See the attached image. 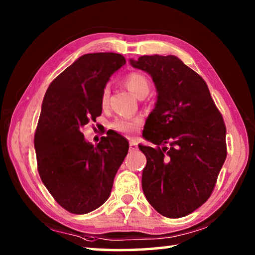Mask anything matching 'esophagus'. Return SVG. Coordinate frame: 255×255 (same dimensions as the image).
Wrapping results in <instances>:
<instances>
[{
  "label": "esophagus",
  "mask_w": 255,
  "mask_h": 255,
  "mask_svg": "<svg viewBox=\"0 0 255 255\" xmlns=\"http://www.w3.org/2000/svg\"><path fill=\"white\" fill-rule=\"evenodd\" d=\"M129 149H130V151H136L137 144H136L135 140H130V142H129Z\"/></svg>",
  "instance_id": "esophagus-1"
}]
</instances>
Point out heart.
Masks as SVG:
<instances>
[{
    "mask_svg": "<svg viewBox=\"0 0 255 255\" xmlns=\"http://www.w3.org/2000/svg\"><path fill=\"white\" fill-rule=\"evenodd\" d=\"M126 85L128 90L130 91L132 94L142 98V96H146L149 91V83L148 79L144 75L139 74V72H131L126 77ZM109 99V88L106 87L102 92V103L106 104ZM143 124V119L137 117V118H121L116 120L112 124V128L117 131L120 132H127V134H131L134 132L140 125Z\"/></svg>",
    "mask_w": 255,
    "mask_h": 255,
    "instance_id": "heart-1",
    "label": "heart"
}]
</instances>
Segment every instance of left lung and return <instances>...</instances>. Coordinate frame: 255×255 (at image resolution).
Here are the masks:
<instances>
[{
  "mask_svg": "<svg viewBox=\"0 0 255 255\" xmlns=\"http://www.w3.org/2000/svg\"><path fill=\"white\" fill-rule=\"evenodd\" d=\"M154 82L157 100L138 145L146 156L142 187L148 203L167 218L185 217L213 192L226 156V126L207 83L175 55L130 60Z\"/></svg>",
  "mask_w": 255,
  "mask_h": 255,
  "instance_id": "1",
  "label": "left lung"
}]
</instances>
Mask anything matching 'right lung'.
I'll return each instance as SVG.
<instances>
[{
  "instance_id": "obj_1",
  "label": "right lung",
  "mask_w": 255,
  "mask_h": 255,
  "mask_svg": "<svg viewBox=\"0 0 255 255\" xmlns=\"http://www.w3.org/2000/svg\"><path fill=\"white\" fill-rule=\"evenodd\" d=\"M126 63L121 54H84L50 84L35 132L37 169L43 184L67 211L85 215L110 196L113 179L129 148L113 130L94 146L83 128L102 113V92Z\"/></svg>"
}]
</instances>
